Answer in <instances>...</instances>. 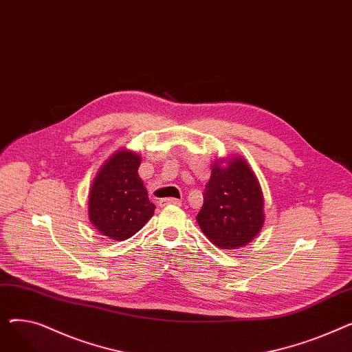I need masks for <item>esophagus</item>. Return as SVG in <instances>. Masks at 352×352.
<instances>
[{
	"mask_svg": "<svg viewBox=\"0 0 352 352\" xmlns=\"http://www.w3.org/2000/svg\"><path fill=\"white\" fill-rule=\"evenodd\" d=\"M160 207H166V206H181V201L178 198H162L158 201Z\"/></svg>",
	"mask_w": 352,
	"mask_h": 352,
	"instance_id": "34e87169",
	"label": "esophagus"
}]
</instances>
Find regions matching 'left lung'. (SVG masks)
Here are the masks:
<instances>
[{"instance_id":"1","label":"left lung","mask_w":352,"mask_h":352,"mask_svg":"<svg viewBox=\"0 0 352 352\" xmlns=\"http://www.w3.org/2000/svg\"><path fill=\"white\" fill-rule=\"evenodd\" d=\"M265 221L264 195L250 164L239 155L217 158L197 215L201 231L223 250L247 245Z\"/></svg>"}]
</instances>
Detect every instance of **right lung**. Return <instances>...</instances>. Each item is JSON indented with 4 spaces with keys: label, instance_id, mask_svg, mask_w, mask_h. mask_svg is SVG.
I'll return each mask as SVG.
<instances>
[{
    "label": "right lung",
    "instance_id": "right-lung-1",
    "mask_svg": "<svg viewBox=\"0 0 352 352\" xmlns=\"http://www.w3.org/2000/svg\"><path fill=\"white\" fill-rule=\"evenodd\" d=\"M140 164V154L121 148L101 165L91 184L88 218L114 241L133 236L154 215L155 206L138 175Z\"/></svg>",
    "mask_w": 352,
    "mask_h": 352
}]
</instances>
